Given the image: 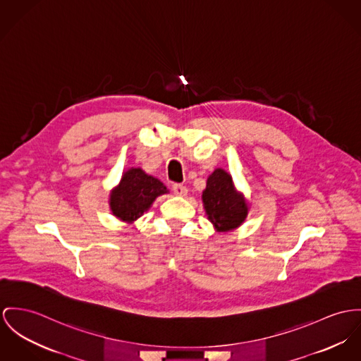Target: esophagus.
Instances as JSON below:
<instances>
[{"label": "esophagus", "instance_id": "obj_1", "mask_svg": "<svg viewBox=\"0 0 361 361\" xmlns=\"http://www.w3.org/2000/svg\"><path fill=\"white\" fill-rule=\"evenodd\" d=\"M173 192L176 195H178V196H185L187 192H188V190H187V187H184L183 184H173Z\"/></svg>", "mask_w": 361, "mask_h": 361}]
</instances>
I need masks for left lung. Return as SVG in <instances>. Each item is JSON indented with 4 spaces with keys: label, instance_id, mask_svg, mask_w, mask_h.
<instances>
[{
    "label": "left lung",
    "instance_id": "1",
    "mask_svg": "<svg viewBox=\"0 0 361 361\" xmlns=\"http://www.w3.org/2000/svg\"><path fill=\"white\" fill-rule=\"evenodd\" d=\"M202 199L207 219L220 232L236 229L247 217V202L235 190L231 174L224 169H216L209 176Z\"/></svg>",
    "mask_w": 361,
    "mask_h": 361
}]
</instances>
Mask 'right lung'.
<instances>
[{"mask_svg": "<svg viewBox=\"0 0 361 361\" xmlns=\"http://www.w3.org/2000/svg\"><path fill=\"white\" fill-rule=\"evenodd\" d=\"M167 192L166 187L158 178L140 167H132L123 173L121 183L110 194L112 214L122 221H136L158 196Z\"/></svg>", "mask_w": 361, "mask_h": 361, "instance_id": "right-lung-1", "label": "right lung"}]
</instances>
